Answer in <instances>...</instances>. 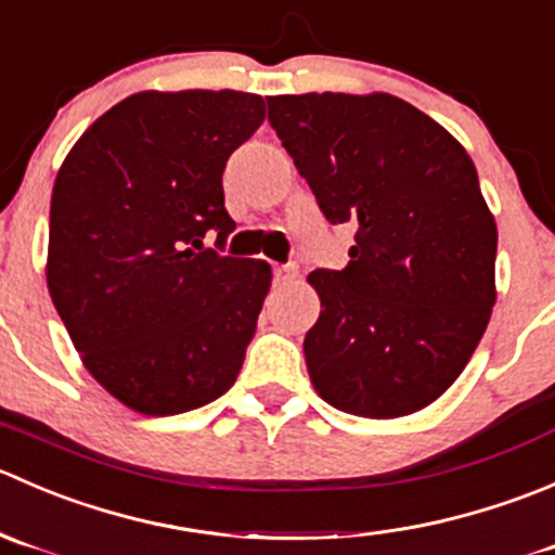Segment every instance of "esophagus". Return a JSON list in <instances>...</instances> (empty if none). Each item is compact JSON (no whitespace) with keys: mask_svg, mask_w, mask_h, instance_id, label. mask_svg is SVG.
Returning a JSON list of instances; mask_svg holds the SVG:
<instances>
[{"mask_svg":"<svg viewBox=\"0 0 555 555\" xmlns=\"http://www.w3.org/2000/svg\"><path fill=\"white\" fill-rule=\"evenodd\" d=\"M296 278V267H275V283L285 285Z\"/></svg>","mask_w":555,"mask_h":555,"instance_id":"34e87169","label":"esophagus"}]
</instances>
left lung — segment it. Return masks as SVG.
<instances>
[{"label":"left lung","instance_id":"8db88e82","mask_svg":"<svg viewBox=\"0 0 555 555\" xmlns=\"http://www.w3.org/2000/svg\"><path fill=\"white\" fill-rule=\"evenodd\" d=\"M267 104L326 221L359 223L348 267L307 275L321 296L305 337L312 386L361 418L418 413L462 375L496 301V221L475 164L391 93Z\"/></svg>","mask_w":555,"mask_h":555}]
</instances>
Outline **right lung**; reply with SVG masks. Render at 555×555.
<instances>
[{"label":"right lung","instance_id":"1","mask_svg":"<svg viewBox=\"0 0 555 555\" xmlns=\"http://www.w3.org/2000/svg\"><path fill=\"white\" fill-rule=\"evenodd\" d=\"M264 115L259 93H131L59 169L48 291L93 380L134 413H189L237 380L272 270L202 237L234 232L221 175Z\"/></svg>","mask_w":555,"mask_h":555}]
</instances>
